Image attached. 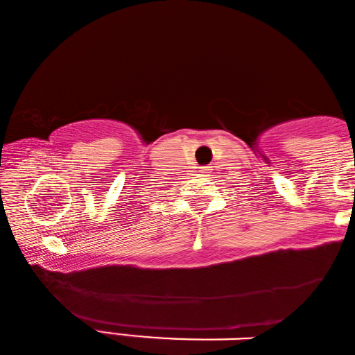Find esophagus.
<instances>
[{"mask_svg": "<svg viewBox=\"0 0 355 355\" xmlns=\"http://www.w3.org/2000/svg\"><path fill=\"white\" fill-rule=\"evenodd\" d=\"M202 171H203V172H205V171H208V169H207V167H202Z\"/></svg>", "mask_w": 355, "mask_h": 355, "instance_id": "1", "label": "esophagus"}]
</instances>
